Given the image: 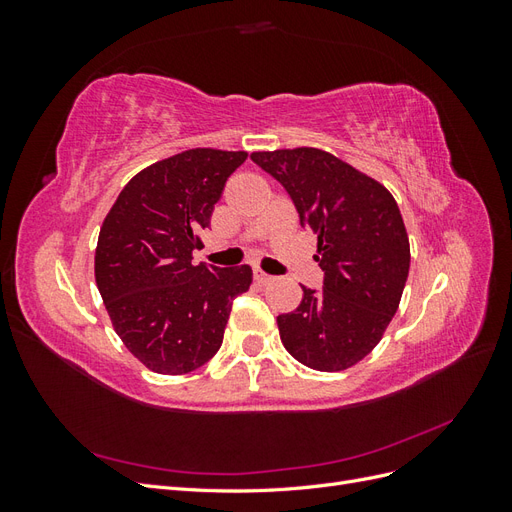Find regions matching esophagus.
Here are the masks:
<instances>
[{
  "label": "esophagus",
  "instance_id": "1",
  "mask_svg": "<svg viewBox=\"0 0 512 512\" xmlns=\"http://www.w3.org/2000/svg\"><path fill=\"white\" fill-rule=\"evenodd\" d=\"M271 280H273V277H271L269 273H265L262 269H254V282H256V284L265 286V284H269Z\"/></svg>",
  "mask_w": 512,
  "mask_h": 512
}]
</instances>
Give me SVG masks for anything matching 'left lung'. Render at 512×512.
Returning <instances> with one entry per match:
<instances>
[{
  "label": "left lung",
  "instance_id": "obj_1",
  "mask_svg": "<svg viewBox=\"0 0 512 512\" xmlns=\"http://www.w3.org/2000/svg\"><path fill=\"white\" fill-rule=\"evenodd\" d=\"M314 232L322 290L277 316L284 348L318 371H342L378 346L410 271V241L393 194L380 181L316 147L254 151Z\"/></svg>",
  "mask_w": 512,
  "mask_h": 512
}]
</instances>
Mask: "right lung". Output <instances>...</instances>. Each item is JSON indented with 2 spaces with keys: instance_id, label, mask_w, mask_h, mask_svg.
<instances>
[{
  "instance_id": "add662e5",
  "label": "right lung",
  "mask_w": 512,
  "mask_h": 512,
  "mask_svg": "<svg viewBox=\"0 0 512 512\" xmlns=\"http://www.w3.org/2000/svg\"><path fill=\"white\" fill-rule=\"evenodd\" d=\"M247 151L198 147L136 173L100 228L96 284L113 329L138 361L164 376L205 365L220 350L247 265H192L200 230Z\"/></svg>"
}]
</instances>
